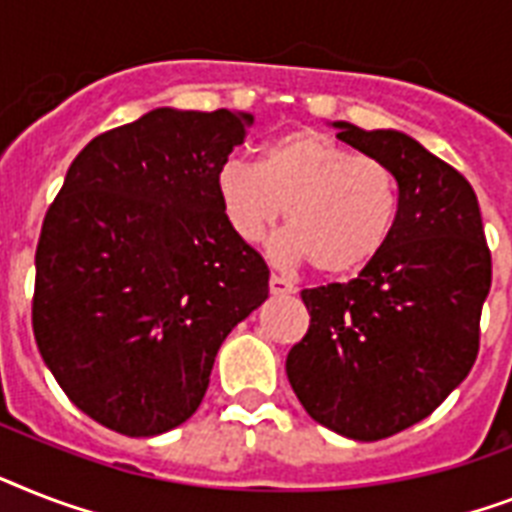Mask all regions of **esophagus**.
Returning <instances> with one entry per match:
<instances>
[{
	"label": "esophagus",
	"mask_w": 512,
	"mask_h": 512,
	"mask_svg": "<svg viewBox=\"0 0 512 512\" xmlns=\"http://www.w3.org/2000/svg\"><path fill=\"white\" fill-rule=\"evenodd\" d=\"M268 284H270V294H273V297H286V294L297 292V286H294L292 281H286V278L276 276V273L270 276Z\"/></svg>",
	"instance_id": "obj_1"
}]
</instances>
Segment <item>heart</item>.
Masks as SVG:
<instances>
[{
	"mask_svg": "<svg viewBox=\"0 0 512 512\" xmlns=\"http://www.w3.org/2000/svg\"><path fill=\"white\" fill-rule=\"evenodd\" d=\"M215 191L244 244L263 242L286 213L289 234L276 255L313 263L323 276H350L376 260L400 210V178L389 162L355 155L313 128L270 141L260 165L226 160Z\"/></svg>",
	"mask_w": 512,
	"mask_h": 512,
	"instance_id": "obj_1",
	"label": "heart"
}]
</instances>
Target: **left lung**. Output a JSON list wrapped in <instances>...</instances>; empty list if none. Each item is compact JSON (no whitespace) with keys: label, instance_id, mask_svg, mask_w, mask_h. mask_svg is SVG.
<instances>
[{"label":"left lung","instance_id":"obj_1","mask_svg":"<svg viewBox=\"0 0 512 512\" xmlns=\"http://www.w3.org/2000/svg\"><path fill=\"white\" fill-rule=\"evenodd\" d=\"M334 128L392 165L400 210L360 276L302 292L310 328L289 350L286 376L313 421L378 442L434 413L473 368L492 255L479 199L452 165L392 128Z\"/></svg>","mask_w":512,"mask_h":512}]
</instances>
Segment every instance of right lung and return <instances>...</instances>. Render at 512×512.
Returning <instances> with one entry per match:
<instances>
[{
  "label": "right lung",
  "instance_id": "add662e5",
  "mask_svg": "<svg viewBox=\"0 0 512 512\" xmlns=\"http://www.w3.org/2000/svg\"><path fill=\"white\" fill-rule=\"evenodd\" d=\"M247 112L157 110L78 152L36 247L33 336L70 402L157 436L197 413L220 344L268 299L215 178Z\"/></svg>",
  "mask_w": 512,
  "mask_h": 512
}]
</instances>
